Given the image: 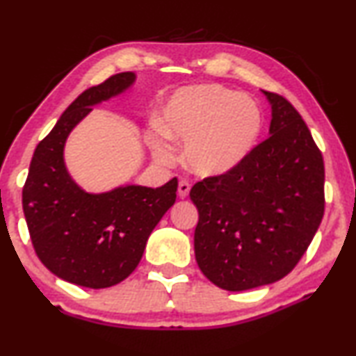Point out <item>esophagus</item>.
<instances>
[{
	"instance_id": "obj_1",
	"label": "esophagus",
	"mask_w": 356,
	"mask_h": 356,
	"mask_svg": "<svg viewBox=\"0 0 356 356\" xmlns=\"http://www.w3.org/2000/svg\"><path fill=\"white\" fill-rule=\"evenodd\" d=\"M188 192H190V184L187 180H180L179 182V188H177V193L180 198H187L188 197Z\"/></svg>"
}]
</instances>
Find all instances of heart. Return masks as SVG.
<instances>
[{
    "mask_svg": "<svg viewBox=\"0 0 356 356\" xmlns=\"http://www.w3.org/2000/svg\"><path fill=\"white\" fill-rule=\"evenodd\" d=\"M261 109L248 95L218 83L177 90L163 106L159 127L148 134L158 161L169 163L168 138L184 142V161L202 177L224 176L240 166L261 132Z\"/></svg>",
    "mask_w": 356,
    "mask_h": 356,
    "instance_id": "b5f03b06",
    "label": "heart"
}]
</instances>
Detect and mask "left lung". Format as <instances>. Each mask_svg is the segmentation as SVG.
Here are the masks:
<instances>
[{"label":"left lung","instance_id":"obj_1","mask_svg":"<svg viewBox=\"0 0 356 356\" xmlns=\"http://www.w3.org/2000/svg\"><path fill=\"white\" fill-rule=\"evenodd\" d=\"M263 95L271 104L269 137L234 171L190 190L198 268L229 292L287 276L324 214V163L312 132L284 97Z\"/></svg>","mask_w":356,"mask_h":356}]
</instances>
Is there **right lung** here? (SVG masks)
<instances>
[{
    "instance_id": "1",
    "label": "right lung",
    "mask_w": 356,
    "mask_h": 356,
    "mask_svg": "<svg viewBox=\"0 0 356 356\" xmlns=\"http://www.w3.org/2000/svg\"><path fill=\"white\" fill-rule=\"evenodd\" d=\"M134 72L85 90L35 148L22 207L35 253L59 279L88 289L122 282L137 268L149 234L176 202L177 179L163 187L121 185L90 193L67 172L64 147L93 106L126 92Z\"/></svg>"
}]
</instances>
